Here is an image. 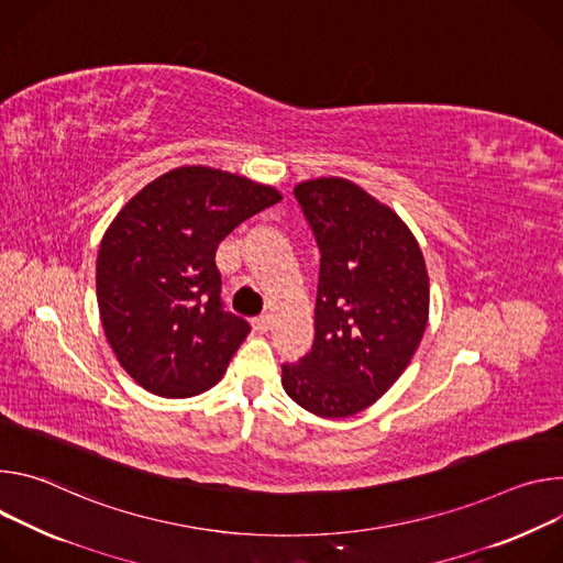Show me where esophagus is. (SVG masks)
Segmentation results:
<instances>
[{
	"instance_id": "34e87169",
	"label": "esophagus",
	"mask_w": 563,
	"mask_h": 563,
	"mask_svg": "<svg viewBox=\"0 0 563 563\" xmlns=\"http://www.w3.org/2000/svg\"><path fill=\"white\" fill-rule=\"evenodd\" d=\"M271 327H273L271 316H260V318H255V320H253V329H255L257 333H268V331H271Z\"/></svg>"
}]
</instances>
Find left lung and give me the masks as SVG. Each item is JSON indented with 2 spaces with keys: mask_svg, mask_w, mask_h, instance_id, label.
Here are the masks:
<instances>
[{
  "mask_svg": "<svg viewBox=\"0 0 563 563\" xmlns=\"http://www.w3.org/2000/svg\"><path fill=\"white\" fill-rule=\"evenodd\" d=\"M320 247L316 340L282 364L286 394L322 418L376 402L411 362L429 316V277L405 221L346 178L292 190Z\"/></svg>",
  "mask_w": 563,
  "mask_h": 563,
  "instance_id": "1",
  "label": "left lung"
}]
</instances>
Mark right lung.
<instances>
[{"mask_svg": "<svg viewBox=\"0 0 563 563\" xmlns=\"http://www.w3.org/2000/svg\"><path fill=\"white\" fill-rule=\"evenodd\" d=\"M282 195L239 174L176 167L124 206L96 262L104 335L147 391L190 398L214 387L250 333L221 301L219 243Z\"/></svg>", "mask_w": 563, "mask_h": 563, "instance_id": "right-lung-1", "label": "right lung"}]
</instances>
